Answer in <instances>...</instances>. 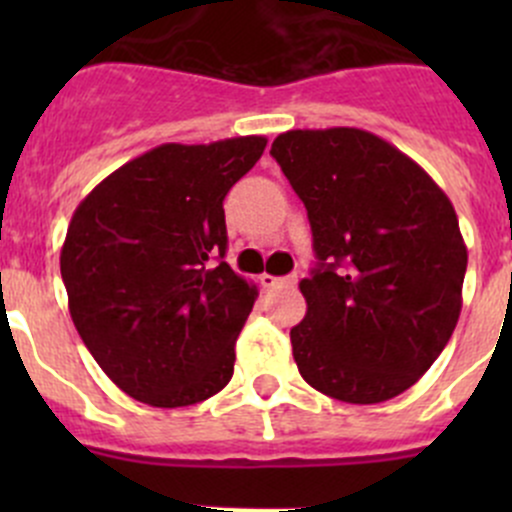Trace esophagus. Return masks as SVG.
<instances>
[{"instance_id":"1","label":"esophagus","mask_w":512,"mask_h":512,"mask_svg":"<svg viewBox=\"0 0 512 512\" xmlns=\"http://www.w3.org/2000/svg\"><path fill=\"white\" fill-rule=\"evenodd\" d=\"M262 287H280V285H294L297 282V275H289V277H275V275H260Z\"/></svg>"}]
</instances>
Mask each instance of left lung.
<instances>
[{"mask_svg": "<svg viewBox=\"0 0 512 512\" xmlns=\"http://www.w3.org/2000/svg\"><path fill=\"white\" fill-rule=\"evenodd\" d=\"M307 208L317 270L292 354L312 389L381 404L414 386L461 317L468 250L451 200L399 148L361 128H297L272 143Z\"/></svg>", "mask_w": 512, "mask_h": 512, "instance_id": "obj_1", "label": "left lung"}]
</instances>
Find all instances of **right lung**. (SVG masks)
Here are the masks:
<instances>
[{
  "label": "right lung",
  "mask_w": 512,
  "mask_h": 512,
  "mask_svg": "<svg viewBox=\"0 0 512 512\" xmlns=\"http://www.w3.org/2000/svg\"><path fill=\"white\" fill-rule=\"evenodd\" d=\"M265 146V136L163 143L113 170L74 210L61 247L71 319L136 401L193 406L232 379L257 287L223 262V200Z\"/></svg>",
  "instance_id": "add662e5"
}]
</instances>
